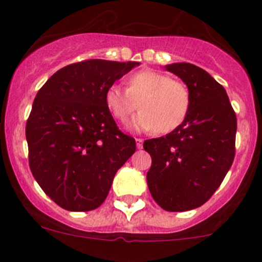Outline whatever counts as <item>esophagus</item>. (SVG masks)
I'll return each mask as SVG.
<instances>
[{"mask_svg":"<svg viewBox=\"0 0 262 262\" xmlns=\"http://www.w3.org/2000/svg\"><path fill=\"white\" fill-rule=\"evenodd\" d=\"M135 142H136V147H138L139 148V149H142V148H143V139H136V140H135Z\"/></svg>","mask_w":262,"mask_h":262,"instance_id":"1","label":"esophagus"}]
</instances>
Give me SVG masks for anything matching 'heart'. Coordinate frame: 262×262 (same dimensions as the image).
Here are the masks:
<instances>
[{
    "mask_svg": "<svg viewBox=\"0 0 262 262\" xmlns=\"http://www.w3.org/2000/svg\"><path fill=\"white\" fill-rule=\"evenodd\" d=\"M190 102L189 88L182 81L152 69L133 73L127 78V89L113 84L105 92L106 106L118 122H126L140 108L128 124L134 131L172 133L185 122Z\"/></svg>",
    "mask_w": 262,
    "mask_h": 262,
    "instance_id": "b5f03b06",
    "label": "heart"
}]
</instances>
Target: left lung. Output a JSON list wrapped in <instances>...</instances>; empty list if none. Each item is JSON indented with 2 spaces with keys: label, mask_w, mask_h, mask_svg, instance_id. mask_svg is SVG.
I'll use <instances>...</instances> for the list:
<instances>
[{
  "label": "left lung",
  "mask_w": 262,
  "mask_h": 262,
  "mask_svg": "<svg viewBox=\"0 0 262 262\" xmlns=\"http://www.w3.org/2000/svg\"><path fill=\"white\" fill-rule=\"evenodd\" d=\"M190 92V110L181 126L165 136L145 140L151 155L148 189L166 211H187L211 198L235 157L236 114L226 90L190 62L165 66Z\"/></svg>",
  "instance_id": "8db88e82"
}]
</instances>
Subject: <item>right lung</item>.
I'll return each mask as SVG.
<instances>
[{"mask_svg":"<svg viewBox=\"0 0 262 262\" xmlns=\"http://www.w3.org/2000/svg\"><path fill=\"white\" fill-rule=\"evenodd\" d=\"M136 61L93 59L59 69L36 94L26 124L32 176L55 203L90 211L106 200L135 139L118 128L105 92Z\"/></svg>","mask_w":262,"mask_h":262,"instance_id":"1","label":"right lung"}]
</instances>
